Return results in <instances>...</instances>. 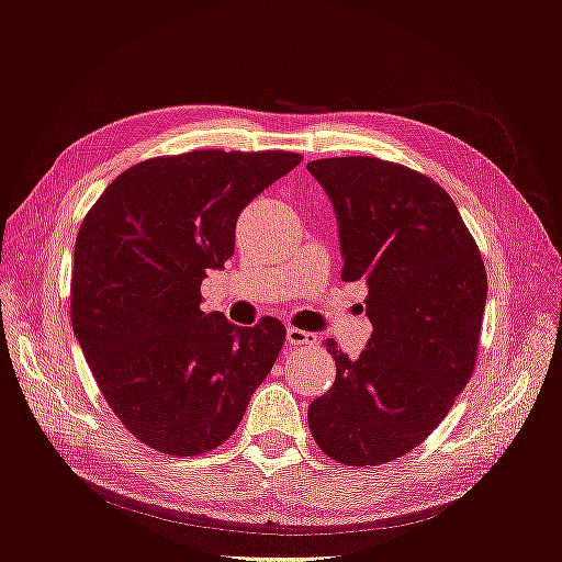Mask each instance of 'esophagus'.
I'll return each mask as SVG.
<instances>
[{
    "label": "esophagus",
    "instance_id": "esophagus-1",
    "mask_svg": "<svg viewBox=\"0 0 562 562\" xmlns=\"http://www.w3.org/2000/svg\"><path fill=\"white\" fill-rule=\"evenodd\" d=\"M285 339H288V345H297V347H302V345H314V342H316V335H312V333H307V330H300V328L291 326V328L285 330Z\"/></svg>",
    "mask_w": 562,
    "mask_h": 562
}]
</instances>
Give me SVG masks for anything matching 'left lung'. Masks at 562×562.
Segmentation results:
<instances>
[{
  "instance_id": "8db88e82",
  "label": "left lung",
  "mask_w": 562,
  "mask_h": 562,
  "mask_svg": "<svg viewBox=\"0 0 562 562\" xmlns=\"http://www.w3.org/2000/svg\"><path fill=\"white\" fill-rule=\"evenodd\" d=\"M330 196L345 281L368 285L372 323L359 359L326 349L335 384L310 405L318 448L347 467H378L415 450L473 375L487 274L443 187L378 157L307 164Z\"/></svg>"
}]
</instances>
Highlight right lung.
Listing matches in <instances>:
<instances>
[{
    "instance_id": "1",
    "label": "right lung",
    "mask_w": 562,
    "mask_h": 562,
    "mask_svg": "<svg viewBox=\"0 0 562 562\" xmlns=\"http://www.w3.org/2000/svg\"><path fill=\"white\" fill-rule=\"evenodd\" d=\"M302 161L283 149H196L116 176L75 244L70 318L124 427L164 454L215 450L239 427L285 326L206 314L201 281L234 255L236 220Z\"/></svg>"
}]
</instances>
